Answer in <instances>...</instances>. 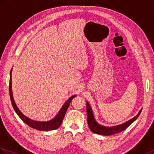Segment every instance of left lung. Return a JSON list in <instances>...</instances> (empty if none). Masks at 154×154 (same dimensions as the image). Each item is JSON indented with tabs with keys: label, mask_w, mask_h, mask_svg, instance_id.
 <instances>
[{
	"label": "left lung",
	"mask_w": 154,
	"mask_h": 154,
	"mask_svg": "<svg viewBox=\"0 0 154 154\" xmlns=\"http://www.w3.org/2000/svg\"><path fill=\"white\" fill-rule=\"evenodd\" d=\"M142 112V109L140 112L133 119L127 121L125 123H123L119 125H117L115 127H106L100 125L98 124L94 120V118L93 116V113H92V111L91 109V107L89 105L88 102H87V118H88V127L94 133L102 134L104 136H109L114 134H117L118 133L125 130L126 128L130 125L133 123L134 121L137 119L138 117L140 115Z\"/></svg>",
	"instance_id": "8db88e82"
}]
</instances>
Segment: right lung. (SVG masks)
<instances>
[{"mask_svg": "<svg viewBox=\"0 0 154 154\" xmlns=\"http://www.w3.org/2000/svg\"><path fill=\"white\" fill-rule=\"evenodd\" d=\"M12 69L10 71L9 92H10V100H11L12 106L14 110H15V112L17 114V116H18L21 119H22L23 122L26 123L28 126H29L30 127H32L33 128H35V129H37L38 131H52V130H55L56 128H58L62 123L63 117L65 116L66 111L67 108H68L71 100H72V99L73 98L75 97L76 95H73L71 96L69 99H68V100L64 103V105L63 106L62 109H60L59 113L57 114V116L54 118L53 119L49 121H46V122H38V121H33L25 116L23 114L20 112L19 109L17 108V107L16 106L15 102L14 100L13 96H12V82H11L12 81V76H11Z\"/></svg>", "mask_w": 154, "mask_h": 154, "instance_id": "1", "label": "right lung"}]
</instances>
